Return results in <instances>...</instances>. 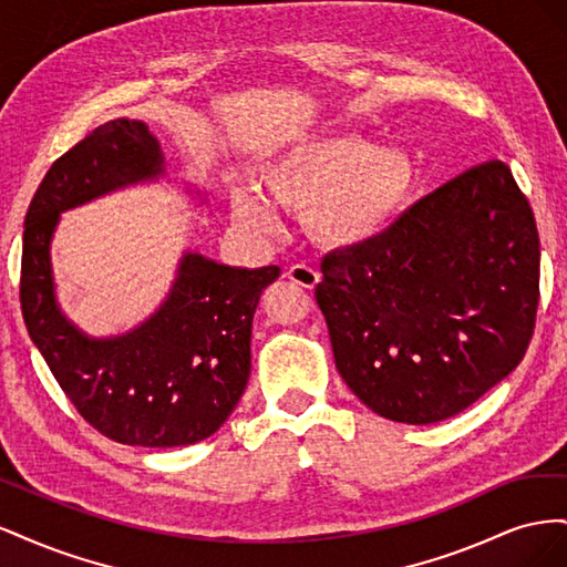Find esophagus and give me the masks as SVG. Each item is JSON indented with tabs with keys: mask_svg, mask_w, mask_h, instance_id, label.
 I'll use <instances>...</instances> for the list:
<instances>
[{
	"mask_svg": "<svg viewBox=\"0 0 567 567\" xmlns=\"http://www.w3.org/2000/svg\"><path fill=\"white\" fill-rule=\"evenodd\" d=\"M286 277L293 281V284L302 286V288H315L319 284V279H321L319 271L312 269V267H307V265H293V267L286 271Z\"/></svg>",
	"mask_w": 567,
	"mask_h": 567,
	"instance_id": "1",
	"label": "esophagus"
}]
</instances>
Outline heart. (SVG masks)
Returning a JSON list of instances; mask_svg holds the SVG:
<instances>
[{
  "mask_svg": "<svg viewBox=\"0 0 567 567\" xmlns=\"http://www.w3.org/2000/svg\"><path fill=\"white\" fill-rule=\"evenodd\" d=\"M260 192L279 208L307 213L323 246L359 248L383 236L406 208L414 165L402 151L357 134H319L281 151L260 169ZM234 217L252 229L277 227L262 198L238 194Z\"/></svg>",
  "mask_w": 567,
  "mask_h": 567,
  "instance_id": "heart-1",
  "label": "heart"
}]
</instances>
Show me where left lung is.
Instances as JSON below:
<instances>
[{
    "mask_svg": "<svg viewBox=\"0 0 567 567\" xmlns=\"http://www.w3.org/2000/svg\"><path fill=\"white\" fill-rule=\"evenodd\" d=\"M336 369L375 414L437 423L520 364L539 305L535 215L502 161L435 188L375 238L323 257Z\"/></svg>",
    "mask_w": 567,
    "mask_h": 567,
    "instance_id": "1",
    "label": "left lung"
}]
</instances>
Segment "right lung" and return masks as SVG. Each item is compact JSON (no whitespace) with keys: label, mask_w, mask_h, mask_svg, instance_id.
<instances>
[{"label":"right lung","mask_w":567,"mask_h":567,"mask_svg":"<svg viewBox=\"0 0 567 567\" xmlns=\"http://www.w3.org/2000/svg\"><path fill=\"white\" fill-rule=\"evenodd\" d=\"M142 120L96 127L49 167L23 231L21 310L65 398L101 435L132 447H184L210 437L241 400L250 375V331L277 265L229 267L184 252L165 302L115 338H90L65 319L49 246L59 215L165 173Z\"/></svg>","instance_id":"right-lung-1"}]
</instances>
